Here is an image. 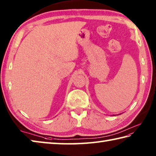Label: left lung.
<instances>
[{
	"instance_id": "1",
	"label": "left lung",
	"mask_w": 156,
	"mask_h": 156,
	"mask_svg": "<svg viewBox=\"0 0 156 156\" xmlns=\"http://www.w3.org/2000/svg\"><path fill=\"white\" fill-rule=\"evenodd\" d=\"M119 115H121V114H119Z\"/></svg>"
}]
</instances>
